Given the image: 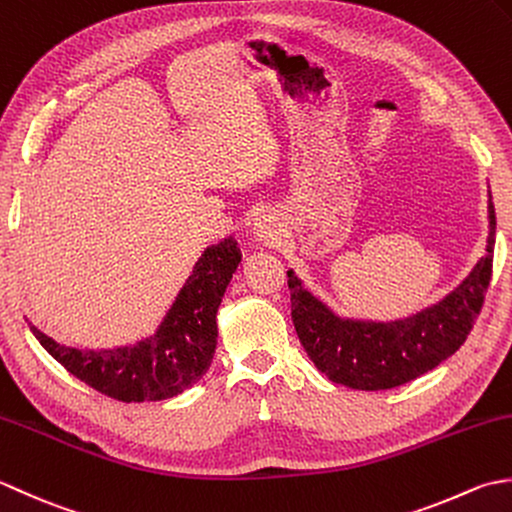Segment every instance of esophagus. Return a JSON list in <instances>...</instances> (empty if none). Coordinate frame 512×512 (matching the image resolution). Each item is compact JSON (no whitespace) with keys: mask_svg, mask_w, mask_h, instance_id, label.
Instances as JSON below:
<instances>
[{"mask_svg":"<svg viewBox=\"0 0 512 512\" xmlns=\"http://www.w3.org/2000/svg\"><path fill=\"white\" fill-rule=\"evenodd\" d=\"M254 234L260 238V241H265V243H269V241H274L276 238V223L271 221V216H267V214H263L256 221V225H254Z\"/></svg>","mask_w":512,"mask_h":512,"instance_id":"obj_1","label":"esophagus"}]
</instances>
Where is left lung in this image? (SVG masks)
Segmentation results:
<instances>
[{
    "mask_svg": "<svg viewBox=\"0 0 512 512\" xmlns=\"http://www.w3.org/2000/svg\"><path fill=\"white\" fill-rule=\"evenodd\" d=\"M486 256L464 283L437 305L393 322L340 318L287 271L291 320L307 356L331 382L349 389L382 391L415 380L451 358L466 342L482 311L493 276L495 207L488 203Z\"/></svg>",
    "mask_w": 512,
    "mask_h": 512,
    "instance_id": "obj_1",
    "label": "left lung"
}]
</instances>
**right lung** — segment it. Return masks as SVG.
<instances>
[{"mask_svg":"<svg viewBox=\"0 0 512 512\" xmlns=\"http://www.w3.org/2000/svg\"><path fill=\"white\" fill-rule=\"evenodd\" d=\"M241 249L232 236L205 249L154 336L119 349H72L30 331L75 378L121 402L168 400L187 391L210 369L216 351V311Z\"/></svg>","mask_w":512,"mask_h":512,"instance_id":"add662e5","label":"right lung"}]
</instances>
